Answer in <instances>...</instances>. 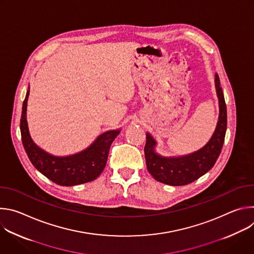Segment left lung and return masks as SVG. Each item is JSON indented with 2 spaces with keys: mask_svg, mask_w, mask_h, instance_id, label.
Wrapping results in <instances>:
<instances>
[{
  "mask_svg": "<svg viewBox=\"0 0 254 254\" xmlns=\"http://www.w3.org/2000/svg\"><path fill=\"white\" fill-rule=\"evenodd\" d=\"M215 88L219 103V117L216 128L203 148L178 157H164L156 152L157 140L147 132L144 146L147 168L158 182L171 186H184L194 182L211 170L218 159L225 138L227 127V111L224 94L218 74H215Z\"/></svg>",
  "mask_w": 254,
  "mask_h": 254,
  "instance_id": "8db88e82",
  "label": "left lung"
}]
</instances>
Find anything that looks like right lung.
<instances>
[{"label": "right lung", "instance_id": "add662e5", "mask_svg": "<svg viewBox=\"0 0 254 254\" xmlns=\"http://www.w3.org/2000/svg\"><path fill=\"white\" fill-rule=\"evenodd\" d=\"M29 88L23 102L20 128L24 149L33 166L60 186H75L95 180L105 168L111 144L121 128L99 134L89 147L79 153L63 157L51 155L38 147L30 135L27 123Z\"/></svg>", "mask_w": 254, "mask_h": 254}]
</instances>
